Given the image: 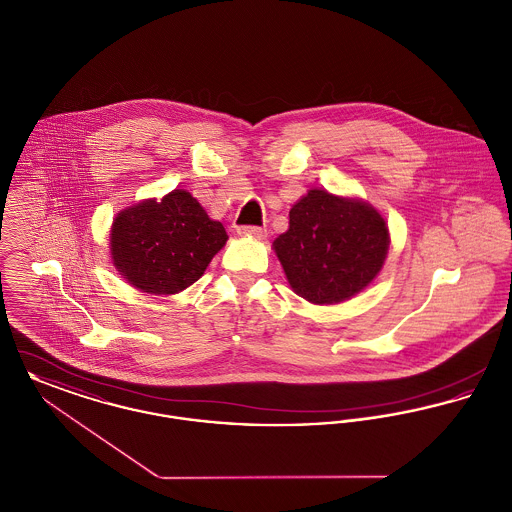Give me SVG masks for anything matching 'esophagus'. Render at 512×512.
<instances>
[{"mask_svg": "<svg viewBox=\"0 0 512 512\" xmlns=\"http://www.w3.org/2000/svg\"><path fill=\"white\" fill-rule=\"evenodd\" d=\"M240 236H251V238H265L267 230L263 226H238Z\"/></svg>", "mask_w": 512, "mask_h": 512, "instance_id": "34e87169", "label": "esophagus"}]
</instances>
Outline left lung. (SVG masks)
I'll list each match as a JSON object with an SVG mask.
<instances>
[{"mask_svg":"<svg viewBox=\"0 0 512 512\" xmlns=\"http://www.w3.org/2000/svg\"><path fill=\"white\" fill-rule=\"evenodd\" d=\"M388 245V224L368 203L311 190L293 205L290 228L274 240V251L293 292L332 305L376 278Z\"/></svg>","mask_w":512,"mask_h":512,"instance_id":"left-lung-1","label":"left lung"}]
</instances>
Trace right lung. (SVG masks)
<instances>
[{"label": "right lung", "mask_w": 512, "mask_h": 512, "mask_svg": "<svg viewBox=\"0 0 512 512\" xmlns=\"http://www.w3.org/2000/svg\"><path fill=\"white\" fill-rule=\"evenodd\" d=\"M219 220L209 219L190 192L174 190L117 215L111 228L113 265L134 288L178 293L201 278L226 244Z\"/></svg>", "instance_id": "1"}]
</instances>
